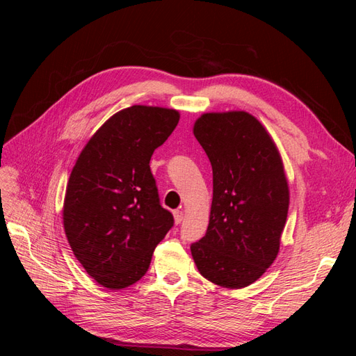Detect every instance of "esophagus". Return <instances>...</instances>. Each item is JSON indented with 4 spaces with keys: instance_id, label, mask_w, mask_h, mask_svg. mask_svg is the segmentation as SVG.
<instances>
[{
    "instance_id": "obj_1",
    "label": "esophagus",
    "mask_w": 356,
    "mask_h": 356,
    "mask_svg": "<svg viewBox=\"0 0 356 356\" xmlns=\"http://www.w3.org/2000/svg\"><path fill=\"white\" fill-rule=\"evenodd\" d=\"M174 218H175V224H181V221L184 220V212H182L181 209L174 211Z\"/></svg>"
}]
</instances>
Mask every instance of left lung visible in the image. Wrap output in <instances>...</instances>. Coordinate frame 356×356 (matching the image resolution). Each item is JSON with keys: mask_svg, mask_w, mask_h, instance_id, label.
Returning a JSON list of instances; mask_svg holds the SVG:
<instances>
[{"mask_svg": "<svg viewBox=\"0 0 356 356\" xmlns=\"http://www.w3.org/2000/svg\"><path fill=\"white\" fill-rule=\"evenodd\" d=\"M193 134L212 166L207 234L190 250L199 272L224 288L251 285L272 266L285 227L289 188L281 154L245 111L202 114Z\"/></svg>", "mask_w": 356, "mask_h": 356, "instance_id": "1", "label": "left lung"}]
</instances>
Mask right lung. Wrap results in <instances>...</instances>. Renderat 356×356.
Wrapping results in <instances>:
<instances>
[{"label":"right lung","mask_w":356,"mask_h":356,"mask_svg":"<svg viewBox=\"0 0 356 356\" xmlns=\"http://www.w3.org/2000/svg\"><path fill=\"white\" fill-rule=\"evenodd\" d=\"M178 122L177 110L129 106L96 131L72 168L63 229L74 255L105 288L138 282L174 225L160 204L149 159Z\"/></svg>","instance_id":"1"}]
</instances>
